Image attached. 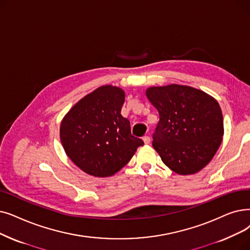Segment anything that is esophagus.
<instances>
[{
    "label": "esophagus",
    "instance_id": "esophagus-1",
    "mask_svg": "<svg viewBox=\"0 0 250 250\" xmlns=\"http://www.w3.org/2000/svg\"><path fill=\"white\" fill-rule=\"evenodd\" d=\"M142 140H143L144 144H146V145H148V144L150 143V137H148V136H144V137L142 138Z\"/></svg>",
    "mask_w": 250,
    "mask_h": 250
}]
</instances>
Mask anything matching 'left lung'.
Wrapping results in <instances>:
<instances>
[{
    "mask_svg": "<svg viewBox=\"0 0 250 250\" xmlns=\"http://www.w3.org/2000/svg\"><path fill=\"white\" fill-rule=\"evenodd\" d=\"M146 97L159 114L153 145L178 175H193L209 164L224 136L223 113L213 97L189 85L150 86Z\"/></svg>",
    "mask_w": 250,
    "mask_h": 250,
    "instance_id": "8db88e82",
    "label": "left lung"
}]
</instances>
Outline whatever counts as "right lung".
Here are the masks:
<instances>
[{"instance_id": "1", "label": "right lung", "mask_w": 250, "mask_h": 250, "mask_svg": "<svg viewBox=\"0 0 250 250\" xmlns=\"http://www.w3.org/2000/svg\"><path fill=\"white\" fill-rule=\"evenodd\" d=\"M125 100L122 88L101 85L75 103L62 119L60 141L65 153L90 176L114 175L144 144L132 135L129 122L121 114Z\"/></svg>"}]
</instances>
